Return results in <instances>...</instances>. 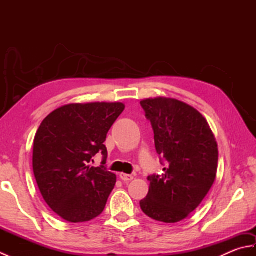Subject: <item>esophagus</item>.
I'll use <instances>...</instances> for the list:
<instances>
[{
  "instance_id": "obj_1",
  "label": "esophagus",
  "mask_w": 256,
  "mask_h": 256,
  "mask_svg": "<svg viewBox=\"0 0 256 256\" xmlns=\"http://www.w3.org/2000/svg\"><path fill=\"white\" fill-rule=\"evenodd\" d=\"M120 178H121L123 182H131L134 177H133L132 175H128V174H123V172H121V174H120Z\"/></svg>"
}]
</instances>
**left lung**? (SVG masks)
I'll list each match as a JSON object with an SVG mask.
<instances>
[{
  "instance_id": "obj_1",
  "label": "left lung",
  "mask_w": 256,
  "mask_h": 256,
  "mask_svg": "<svg viewBox=\"0 0 256 256\" xmlns=\"http://www.w3.org/2000/svg\"><path fill=\"white\" fill-rule=\"evenodd\" d=\"M150 121L162 175L148 177L150 190L140 201L150 218L175 224L192 214L214 184L218 168V144L202 114L168 98L140 101Z\"/></svg>"
}]
</instances>
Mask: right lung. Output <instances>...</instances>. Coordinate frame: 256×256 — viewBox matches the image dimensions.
Wrapping results in <instances>:
<instances>
[{"instance_id":"1","label":"right lung","mask_w":256,"mask_h":256,"mask_svg":"<svg viewBox=\"0 0 256 256\" xmlns=\"http://www.w3.org/2000/svg\"><path fill=\"white\" fill-rule=\"evenodd\" d=\"M123 103L67 104L42 122L34 138L32 170L42 198L69 222H86L102 214L116 176L106 167V134L124 110ZM101 152L100 168L92 157Z\"/></svg>"}]
</instances>
